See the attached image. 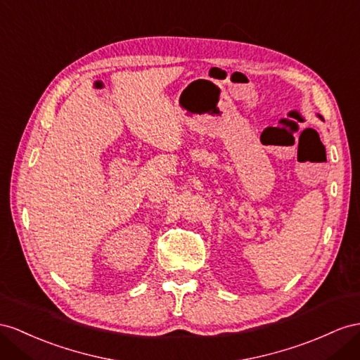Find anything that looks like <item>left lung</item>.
Segmentation results:
<instances>
[{
	"label": "left lung",
	"mask_w": 360,
	"mask_h": 360,
	"mask_svg": "<svg viewBox=\"0 0 360 360\" xmlns=\"http://www.w3.org/2000/svg\"><path fill=\"white\" fill-rule=\"evenodd\" d=\"M318 117H319V118H321V120H324V118H322V117H321V115H319V114H318Z\"/></svg>",
	"instance_id": "obj_1"
}]
</instances>
